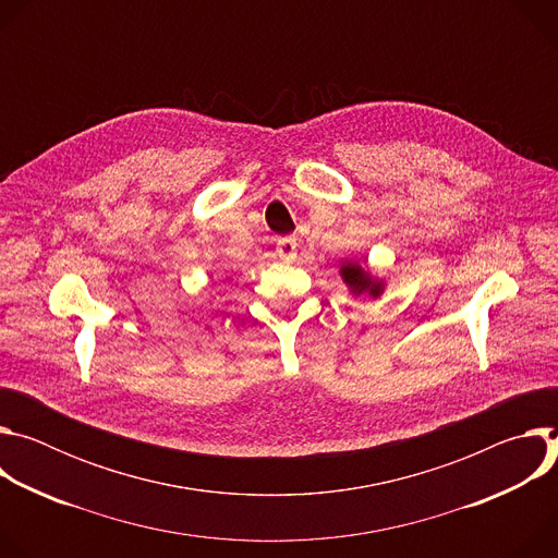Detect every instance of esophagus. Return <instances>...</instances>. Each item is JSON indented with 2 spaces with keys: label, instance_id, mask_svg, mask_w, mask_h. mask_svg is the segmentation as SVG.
<instances>
[{
  "label": "esophagus",
  "instance_id": "34e87169",
  "mask_svg": "<svg viewBox=\"0 0 558 558\" xmlns=\"http://www.w3.org/2000/svg\"><path fill=\"white\" fill-rule=\"evenodd\" d=\"M276 254H278L282 260H293V258L298 256V243H295V238H293V235L278 238Z\"/></svg>",
  "mask_w": 558,
  "mask_h": 558
}]
</instances>
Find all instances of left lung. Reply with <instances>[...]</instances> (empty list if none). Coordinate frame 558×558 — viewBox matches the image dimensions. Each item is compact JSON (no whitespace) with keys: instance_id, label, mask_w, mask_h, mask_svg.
<instances>
[{"instance_id":"1","label":"left lung","mask_w":558,"mask_h":558,"mask_svg":"<svg viewBox=\"0 0 558 558\" xmlns=\"http://www.w3.org/2000/svg\"><path fill=\"white\" fill-rule=\"evenodd\" d=\"M340 276L344 280V284L351 289L353 295H362L368 293L371 298H377L384 293V280H377L371 276L368 267L360 265V263H342L340 267Z\"/></svg>"}]
</instances>
